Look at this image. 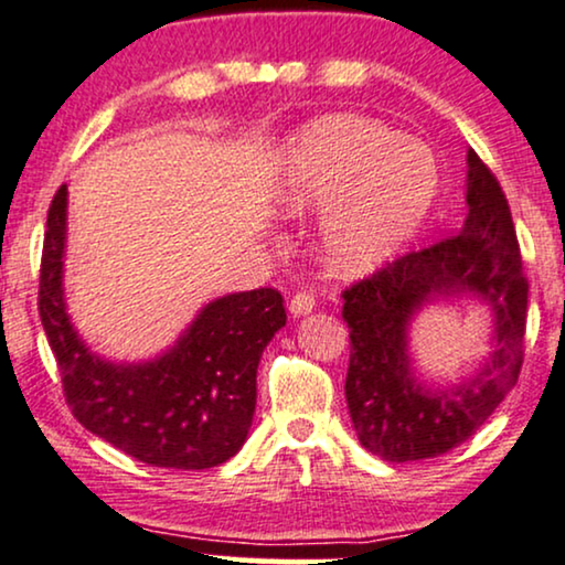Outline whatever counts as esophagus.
I'll return each instance as SVG.
<instances>
[{"instance_id": "obj_1", "label": "esophagus", "mask_w": 565, "mask_h": 565, "mask_svg": "<svg viewBox=\"0 0 565 565\" xmlns=\"http://www.w3.org/2000/svg\"><path fill=\"white\" fill-rule=\"evenodd\" d=\"M315 306H317L315 294H309V290H298V294L290 298L288 311L294 317H306V315H311V311H315Z\"/></svg>"}]
</instances>
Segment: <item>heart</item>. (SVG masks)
<instances>
[{"instance_id":"b5f03b06","label":"heart","mask_w":565,"mask_h":565,"mask_svg":"<svg viewBox=\"0 0 565 565\" xmlns=\"http://www.w3.org/2000/svg\"><path fill=\"white\" fill-rule=\"evenodd\" d=\"M440 185L424 143L356 115H330L296 136L285 164L290 214L322 212L324 259L359 275L380 267L419 230Z\"/></svg>"}]
</instances>
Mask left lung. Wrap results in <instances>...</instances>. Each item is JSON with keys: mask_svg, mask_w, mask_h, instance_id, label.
Segmentation results:
<instances>
[{"mask_svg": "<svg viewBox=\"0 0 565 565\" xmlns=\"http://www.w3.org/2000/svg\"><path fill=\"white\" fill-rule=\"evenodd\" d=\"M461 233L411 250L343 290L351 332L345 401L359 443L385 461H422L469 440L490 419L524 364L529 282L508 199L469 149ZM469 292L497 317V351L475 379L429 391L413 377L407 324L422 305Z\"/></svg>", "mask_w": 565, "mask_h": 565, "instance_id": "left-lung-1", "label": "left lung"}]
</instances>
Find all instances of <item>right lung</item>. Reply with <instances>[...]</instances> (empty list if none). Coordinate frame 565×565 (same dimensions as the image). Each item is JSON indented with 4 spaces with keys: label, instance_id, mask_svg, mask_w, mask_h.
<instances>
[{
    "label": "right lung",
    "instance_id": "add662e5",
    "mask_svg": "<svg viewBox=\"0 0 565 565\" xmlns=\"http://www.w3.org/2000/svg\"><path fill=\"white\" fill-rule=\"evenodd\" d=\"M67 185L46 214L39 317L73 416L128 456L164 469H212L246 443L256 408V369L285 327L275 288L230 294L206 303L178 343L141 364L90 353L70 324L62 294Z\"/></svg>",
    "mask_w": 565,
    "mask_h": 565
}]
</instances>
